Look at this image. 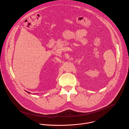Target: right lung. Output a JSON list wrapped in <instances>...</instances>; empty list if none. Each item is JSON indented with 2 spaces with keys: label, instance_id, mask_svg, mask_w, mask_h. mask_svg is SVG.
<instances>
[{
  "label": "right lung",
  "instance_id": "add662e5",
  "mask_svg": "<svg viewBox=\"0 0 129 129\" xmlns=\"http://www.w3.org/2000/svg\"><path fill=\"white\" fill-rule=\"evenodd\" d=\"M25 91H26V90H25ZM26 91V92H28V93H30V92H28V91Z\"/></svg>",
  "mask_w": 129,
  "mask_h": 129
}]
</instances>
